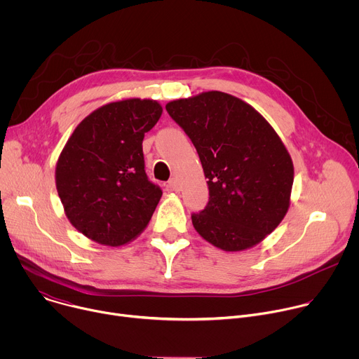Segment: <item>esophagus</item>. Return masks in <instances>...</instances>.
I'll use <instances>...</instances> for the list:
<instances>
[{"instance_id": "obj_1", "label": "esophagus", "mask_w": 359, "mask_h": 359, "mask_svg": "<svg viewBox=\"0 0 359 359\" xmlns=\"http://www.w3.org/2000/svg\"><path fill=\"white\" fill-rule=\"evenodd\" d=\"M169 187H170V190H175V191H177V190L180 189V183H179V179H177V177H172V179L169 180Z\"/></svg>"}]
</instances>
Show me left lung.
Instances as JSON below:
<instances>
[{"instance_id":"obj_1","label":"left lung","mask_w":359,"mask_h":359,"mask_svg":"<svg viewBox=\"0 0 359 359\" xmlns=\"http://www.w3.org/2000/svg\"><path fill=\"white\" fill-rule=\"evenodd\" d=\"M168 114L194 144L209 203L196 231L224 251L263 241L290 208L294 166L271 125L244 100L219 90L172 100Z\"/></svg>"}]
</instances>
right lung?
<instances>
[{
  "mask_svg": "<svg viewBox=\"0 0 359 359\" xmlns=\"http://www.w3.org/2000/svg\"><path fill=\"white\" fill-rule=\"evenodd\" d=\"M162 111L151 99L111 102L88 115L64 146L58 196L71 224L88 238L118 247L149 224L162 190L146 176L142 142Z\"/></svg>",
  "mask_w": 359,
  "mask_h": 359,
  "instance_id": "add662e5",
  "label": "right lung"
}]
</instances>
